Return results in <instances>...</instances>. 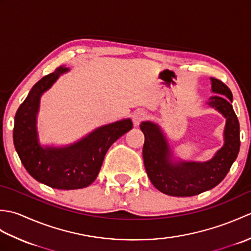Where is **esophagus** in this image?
Returning a JSON list of instances; mask_svg holds the SVG:
<instances>
[{
  "label": "esophagus",
  "mask_w": 251,
  "mask_h": 251,
  "mask_svg": "<svg viewBox=\"0 0 251 251\" xmlns=\"http://www.w3.org/2000/svg\"><path fill=\"white\" fill-rule=\"evenodd\" d=\"M145 119H146V112L143 110H136L131 115V120L135 126L139 125Z\"/></svg>",
  "instance_id": "obj_1"
}]
</instances>
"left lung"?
Listing matches in <instances>:
<instances>
[{
    "label": "left lung",
    "instance_id": "obj_1",
    "mask_svg": "<svg viewBox=\"0 0 251 251\" xmlns=\"http://www.w3.org/2000/svg\"><path fill=\"white\" fill-rule=\"evenodd\" d=\"M211 92L215 95L206 102L226 119L223 130L225 143L209 161L192 162L177 158L173 153L166 135L158 124L142 122L145 134L143 162L148 177L162 193L170 196H194L215 188L225 179L238 155L239 123L233 110V95L226 84L210 77Z\"/></svg>",
    "mask_w": 251,
    "mask_h": 251
}]
</instances>
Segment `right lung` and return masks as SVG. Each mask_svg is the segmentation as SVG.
<instances>
[{"mask_svg": "<svg viewBox=\"0 0 251 251\" xmlns=\"http://www.w3.org/2000/svg\"><path fill=\"white\" fill-rule=\"evenodd\" d=\"M69 69L59 67L42 77L15 115L13 139L25 170L39 182L59 190H76L92 184L100 172L106 151L132 128L130 119L98 127L67 146H43L37 131L41 97Z\"/></svg>", "mask_w": 251, "mask_h": 251, "instance_id": "obj_1", "label": "right lung"}]
</instances>
